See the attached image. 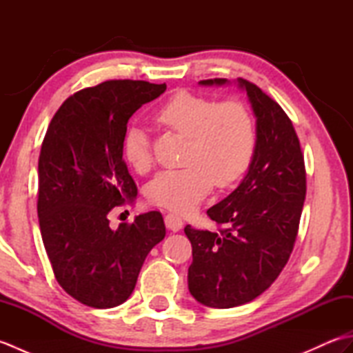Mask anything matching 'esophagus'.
I'll list each match as a JSON object with an SVG mask.
<instances>
[{
	"instance_id": "1",
	"label": "esophagus",
	"mask_w": 353,
	"mask_h": 353,
	"mask_svg": "<svg viewBox=\"0 0 353 353\" xmlns=\"http://www.w3.org/2000/svg\"><path fill=\"white\" fill-rule=\"evenodd\" d=\"M165 226L172 232H179L183 228V220L177 214L165 215Z\"/></svg>"
}]
</instances>
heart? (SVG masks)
Segmentation results:
<instances>
[{
	"label": "heart",
	"mask_w": 353,
	"mask_h": 353,
	"mask_svg": "<svg viewBox=\"0 0 353 353\" xmlns=\"http://www.w3.org/2000/svg\"><path fill=\"white\" fill-rule=\"evenodd\" d=\"M167 129L188 138L183 168L161 171L147 186L153 205L186 214L211 191L228 186L249 170L258 145L256 123L241 101L219 103L209 97L181 91L172 94L156 114ZM125 162L138 172L152 167L145 132L130 127L123 142Z\"/></svg>",
	"instance_id": "obj_1"
}]
</instances>
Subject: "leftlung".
I'll return each mask as SVG.
<instances>
[{
  "instance_id": "obj_1",
  "label": "left lung",
  "mask_w": 353,
  "mask_h": 353,
  "mask_svg": "<svg viewBox=\"0 0 353 353\" xmlns=\"http://www.w3.org/2000/svg\"><path fill=\"white\" fill-rule=\"evenodd\" d=\"M236 85L256 117L258 145L238 188L208 209L211 220L229 229L216 234L185 228L192 245L190 292L199 303L219 310L252 302L277 279L294 247L306 196L303 154L291 119L256 85L244 79Z\"/></svg>"
}]
</instances>
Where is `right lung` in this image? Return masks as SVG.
Returning a JSON list of instances; mask_svg holds the SVG:
<instances>
[{"label": "right lung", "instance_id": "1", "mask_svg": "<svg viewBox=\"0 0 353 353\" xmlns=\"http://www.w3.org/2000/svg\"><path fill=\"white\" fill-rule=\"evenodd\" d=\"M165 89L142 80L81 89L65 100L45 133L37 165L42 241L59 285L92 308L125 302L147 254L165 236L157 211L117 230L108 219L138 194L123 161L127 123Z\"/></svg>", "mask_w": 353, "mask_h": 353}]
</instances>
